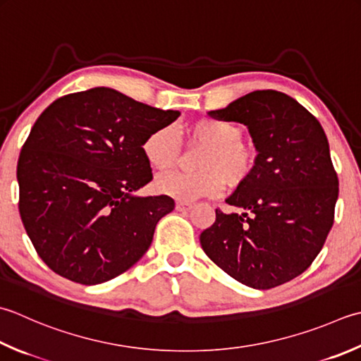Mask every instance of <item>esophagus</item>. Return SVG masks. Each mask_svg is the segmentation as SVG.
Returning a JSON list of instances; mask_svg holds the SVG:
<instances>
[{
  "mask_svg": "<svg viewBox=\"0 0 361 361\" xmlns=\"http://www.w3.org/2000/svg\"><path fill=\"white\" fill-rule=\"evenodd\" d=\"M192 209V203L190 202H176V211H181V213H186V211Z\"/></svg>",
  "mask_w": 361,
  "mask_h": 361,
  "instance_id": "1",
  "label": "esophagus"
}]
</instances>
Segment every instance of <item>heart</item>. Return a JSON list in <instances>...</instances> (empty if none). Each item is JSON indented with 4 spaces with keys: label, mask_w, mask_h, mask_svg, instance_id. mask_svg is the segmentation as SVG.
<instances>
[{
    "label": "heart",
    "mask_w": 361,
    "mask_h": 361,
    "mask_svg": "<svg viewBox=\"0 0 361 361\" xmlns=\"http://www.w3.org/2000/svg\"><path fill=\"white\" fill-rule=\"evenodd\" d=\"M194 144L207 147L197 162L200 172H171L161 175L157 188L178 200H195L221 192L224 180L230 185L244 181L253 167V153L241 142L243 131L222 118L204 117L188 126ZM144 154L153 169L169 171L180 157V140L171 126L154 130L144 142Z\"/></svg>",
    "instance_id": "1"
}]
</instances>
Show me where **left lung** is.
Returning <instances> with one entry per match:
<instances>
[{
	"instance_id": "8db88e82",
	"label": "left lung",
	"mask_w": 361,
	"mask_h": 361,
	"mask_svg": "<svg viewBox=\"0 0 361 361\" xmlns=\"http://www.w3.org/2000/svg\"><path fill=\"white\" fill-rule=\"evenodd\" d=\"M209 117L244 123L255 166L200 235L204 253L239 283L271 289L307 271L334 225L338 176L326 133L294 98L255 90Z\"/></svg>"
}]
</instances>
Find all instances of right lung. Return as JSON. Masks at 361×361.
I'll use <instances>...</instances> for the list:
<instances>
[{
    "mask_svg": "<svg viewBox=\"0 0 361 361\" xmlns=\"http://www.w3.org/2000/svg\"><path fill=\"white\" fill-rule=\"evenodd\" d=\"M178 116L109 87L61 97L42 112L18 158V209L49 269L98 285L142 258L175 208L169 195H136L153 178L142 147Z\"/></svg>",
    "mask_w": 361,
    "mask_h": 361,
    "instance_id": "add662e5",
    "label": "right lung"
}]
</instances>
